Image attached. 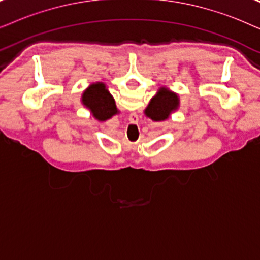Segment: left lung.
<instances>
[{"mask_svg": "<svg viewBox=\"0 0 260 260\" xmlns=\"http://www.w3.org/2000/svg\"><path fill=\"white\" fill-rule=\"evenodd\" d=\"M179 98L174 92L162 91L151 99L150 104L145 109V115L152 120H165L168 118L169 113L177 109Z\"/></svg>", "mask_w": 260, "mask_h": 260, "instance_id": "obj_1", "label": "left lung"}]
</instances>
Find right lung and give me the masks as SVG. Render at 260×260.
<instances>
[{"label":"right lung","instance_id":"right-lung-1","mask_svg":"<svg viewBox=\"0 0 260 260\" xmlns=\"http://www.w3.org/2000/svg\"><path fill=\"white\" fill-rule=\"evenodd\" d=\"M83 103L98 120H106L117 113L115 99L103 83L94 84L86 88L83 94Z\"/></svg>","mask_w":260,"mask_h":260}]
</instances>
